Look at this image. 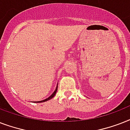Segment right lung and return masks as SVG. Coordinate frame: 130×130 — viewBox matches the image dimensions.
<instances>
[{
	"label": "right lung",
	"mask_w": 130,
	"mask_h": 130,
	"mask_svg": "<svg viewBox=\"0 0 130 130\" xmlns=\"http://www.w3.org/2000/svg\"><path fill=\"white\" fill-rule=\"evenodd\" d=\"M57 88H58V86H57V88H56V89H55V90L54 91V92L52 94V95H51L50 96L48 97V98H47V99H44V100H43V101H35L34 103H43V102H45V101H48V100H50V99H51L52 98H53V97L55 96V95L56 94V92H57Z\"/></svg>",
	"instance_id": "right-lung-1"
}]
</instances>
